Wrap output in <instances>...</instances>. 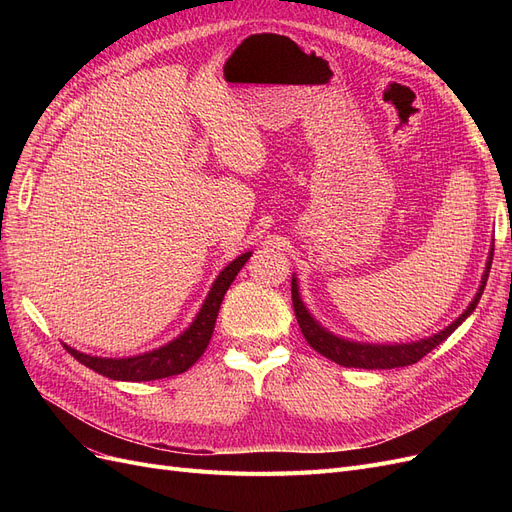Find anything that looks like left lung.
<instances>
[{"label": "left lung", "mask_w": 512, "mask_h": 512, "mask_svg": "<svg viewBox=\"0 0 512 512\" xmlns=\"http://www.w3.org/2000/svg\"><path fill=\"white\" fill-rule=\"evenodd\" d=\"M491 260H493V250L489 254L487 260V271L483 275V282H480V288L476 292L474 301L470 303V307L463 312L453 324H448L444 331H440L438 335L421 339V342L414 344H397V346H371V344H354V342H346L342 337H335L333 333L324 331L320 324L309 316V312L305 309L301 297H299V288H297V280L292 277V307H294V316H297V322L301 327L303 337L307 339V344L312 346L316 352H320L327 359L335 361L337 365L344 367H356V369H393V367H408L414 365L416 361H421L427 352H431L436 346H440L444 339L451 335L459 324L466 320L472 312L476 303L480 301V294L485 290L487 277H489V269H491Z\"/></svg>", "instance_id": "1"}]
</instances>
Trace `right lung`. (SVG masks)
<instances>
[{
  "label": "right lung",
  "instance_id": "add662e5",
  "mask_svg": "<svg viewBox=\"0 0 512 512\" xmlns=\"http://www.w3.org/2000/svg\"><path fill=\"white\" fill-rule=\"evenodd\" d=\"M250 256L252 252L241 254L218 275V280H215L196 320L190 324L188 331L175 339V342H170L158 350L141 354V356H132V359H98V356L83 354L70 346H64V348L74 356L76 361L111 380L147 382V380H160V378L183 374L185 369H190L200 359V354H203L205 348L209 346V339L215 329V318H218L224 294Z\"/></svg>",
  "mask_w": 512,
  "mask_h": 512
}]
</instances>
